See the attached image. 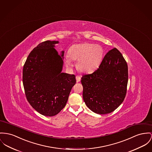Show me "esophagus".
Listing matches in <instances>:
<instances>
[{
	"label": "esophagus",
	"mask_w": 152,
	"mask_h": 152,
	"mask_svg": "<svg viewBox=\"0 0 152 152\" xmlns=\"http://www.w3.org/2000/svg\"><path fill=\"white\" fill-rule=\"evenodd\" d=\"M76 80H77V82H79L80 81H81V77L77 75L76 76Z\"/></svg>",
	"instance_id": "obj_1"
}]
</instances>
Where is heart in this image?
<instances>
[{
    "instance_id": "heart-1",
    "label": "heart",
    "mask_w": 152,
    "mask_h": 152,
    "mask_svg": "<svg viewBox=\"0 0 152 152\" xmlns=\"http://www.w3.org/2000/svg\"><path fill=\"white\" fill-rule=\"evenodd\" d=\"M104 58V50L101 45L89 42L72 45L65 56L67 66L72 67V60L77 61V68L85 73L96 71L101 65Z\"/></svg>"
}]
</instances>
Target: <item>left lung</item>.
Masks as SVG:
<instances>
[{"label": "left lung", "instance_id": "8db88e82", "mask_svg": "<svg viewBox=\"0 0 152 152\" xmlns=\"http://www.w3.org/2000/svg\"><path fill=\"white\" fill-rule=\"evenodd\" d=\"M127 82V64L121 53L114 48L105 55L97 70L82 76L83 100L94 113H110L124 100Z\"/></svg>", "mask_w": 152, "mask_h": 152}]
</instances>
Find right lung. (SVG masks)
Returning a JSON list of instances; mask_svg holds the SVG:
<instances>
[{
    "label": "right lung",
    "mask_w": 152,
    "mask_h": 152,
    "mask_svg": "<svg viewBox=\"0 0 152 152\" xmlns=\"http://www.w3.org/2000/svg\"><path fill=\"white\" fill-rule=\"evenodd\" d=\"M58 41L39 44L29 53L23 68L22 81L26 99L41 115L53 116L65 107L76 83L75 76L62 72L64 51L55 49Z\"/></svg>",
    "instance_id": "1"
}]
</instances>
